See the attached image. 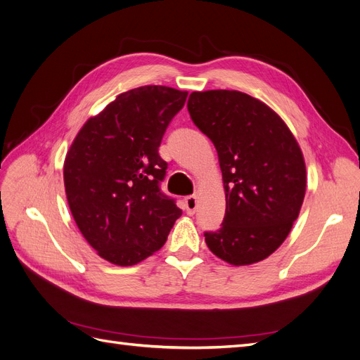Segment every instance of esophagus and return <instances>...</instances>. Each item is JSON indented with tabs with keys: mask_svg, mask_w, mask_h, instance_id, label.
Listing matches in <instances>:
<instances>
[{
	"mask_svg": "<svg viewBox=\"0 0 360 360\" xmlns=\"http://www.w3.org/2000/svg\"><path fill=\"white\" fill-rule=\"evenodd\" d=\"M197 205H198L197 195H189V197L184 198V209H186L188 214H193L195 210H197Z\"/></svg>",
	"mask_w": 360,
	"mask_h": 360,
	"instance_id": "1",
	"label": "esophagus"
}]
</instances>
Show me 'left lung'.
Returning a JSON list of instances; mask_svg holds the SVG:
<instances>
[{"mask_svg": "<svg viewBox=\"0 0 360 360\" xmlns=\"http://www.w3.org/2000/svg\"><path fill=\"white\" fill-rule=\"evenodd\" d=\"M188 110L216 147L225 191L212 252L231 266L266 259L284 243L302 209L307 167L297 139L270 106L236 90L193 91Z\"/></svg>", "mask_w": 360, "mask_h": 360, "instance_id": "obj_1", "label": "left lung"}]
</instances>
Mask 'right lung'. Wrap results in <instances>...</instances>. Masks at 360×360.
Instances as JSON below:
<instances>
[{
  "label": "right lung",
  "instance_id": "obj_1",
  "mask_svg": "<svg viewBox=\"0 0 360 360\" xmlns=\"http://www.w3.org/2000/svg\"><path fill=\"white\" fill-rule=\"evenodd\" d=\"M188 91L144 85L90 117L64 159L68 202L97 255L135 266L159 250L181 209L159 191L167 162L158 148Z\"/></svg>",
  "mask_w": 360,
  "mask_h": 360
}]
</instances>
